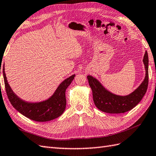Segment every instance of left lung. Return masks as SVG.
<instances>
[{
	"label": "left lung",
	"mask_w": 156,
	"mask_h": 156,
	"mask_svg": "<svg viewBox=\"0 0 156 156\" xmlns=\"http://www.w3.org/2000/svg\"><path fill=\"white\" fill-rule=\"evenodd\" d=\"M143 62L146 72L144 80L134 92L126 96H117L108 92L96 78L91 76H87L92 90L94 102L100 110L110 114L124 113L133 109L140 102L146 93L148 86L149 75L147 51L144 54Z\"/></svg>",
	"instance_id": "obj_1"
}]
</instances>
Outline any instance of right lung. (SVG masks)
Here are the masks:
<instances>
[{
  "label": "right lung",
  "instance_id": "right-lung-1",
  "mask_svg": "<svg viewBox=\"0 0 156 156\" xmlns=\"http://www.w3.org/2000/svg\"><path fill=\"white\" fill-rule=\"evenodd\" d=\"M4 68L2 72L6 95L10 104L20 114L36 122L50 121L62 114L66 104L65 92L74 80V74L62 82L55 93L48 100L39 103H28L24 102L14 94L7 82Z\"/></svg>",
  "mask_w": 156,
  "mask_h": 156
}]
</instances>
